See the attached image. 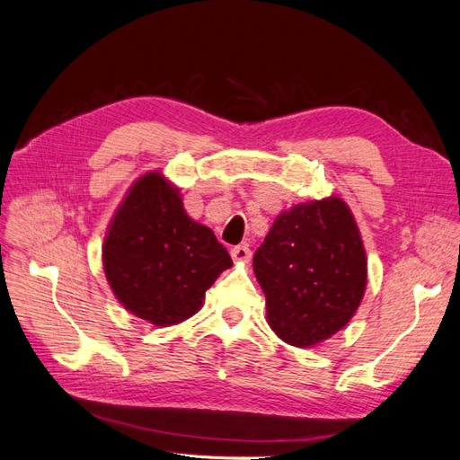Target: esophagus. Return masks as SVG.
<instances>
[{"label": "esophagus", "instance_id": "34e87169", "mask_svg": "<svg viewBox=\"0 0 460 460\" xmlns=\"http://www.w3.org/2000/svg\"><path fill=\"white\" fill-rule=\"evenodd\" d=\"M251 256H252V251L249 249V244H239V246H234V249L231 251L233 262H241V264H244V262H249V261H251Z\"/></svg>", "mask_w": 460, "mask_h": 460}]
</instances>
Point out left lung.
Instances as JSON below:
<instances>
[{
    "instance_id": "8db88e82",
    "label": "left lung",
    "mask_w": 460,
    "mask_h": 460,
    "mask_svg": "<svg viewBox=\"0 0 460 460\" xmlns=\"http://www.w3.org/2000/svg\"><path fill=\"white\" fill-rule=\"evenodd\" d=\"M266 319L286 344L311 348L351 321L367 286V258L351 209L338 196L281 211L254 252Z\"/></svg>"
}]
</instances>
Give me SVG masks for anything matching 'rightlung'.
<instances>
[{
    "instance_id": "right-lung-1",
    "label": "right lung",
    "mask_w": 460,
    "mask_h": 460,
    "mask_svg": "<svg viewBox=\"0 0 460 460\" xmlns=\"http://www.w3.org/2000/svg\"><path fill=\"white\" fill-rule=\"evenodd\" d=\"M102 266L126 311L171 326L199 311L206 289L233 261L214 231L186 214L179 188L151 171L118 206L104 237Z\"/></svg>"
}]
</instances>
